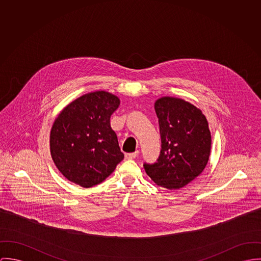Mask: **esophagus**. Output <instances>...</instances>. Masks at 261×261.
<instances>
[{
    "label": "esophagus",
    "mask_w": 261,
    "mask_h": 261,
    "mask_svg": "<svg viewBox=\"0 0 261 261\" xmlns=\"http://www.w3.org/2000/svg\"><path fill=\"white\" fill-rule=\"evenodd\" d=\"M138 154H139L138 151H136L134 153H126L125 154V158L126 159H135L138 156Z\"/></svg>",
    "instance_id": "obj_1"
}]
</instances>
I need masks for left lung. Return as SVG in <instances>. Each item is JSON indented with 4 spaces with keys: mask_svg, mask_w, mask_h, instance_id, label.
I'll return each instance as SVG.
<instances>
[{
    "mask_svg": "<svg viewBox=\"0 0 261 261\" xmlns=\"http://www.w3.org/2000/svg\"><path fill=\"white\" fill-rule=\"evenodd\" d=\"M161 151L155 163H144L148 176L159 186L180 189L200 175L210 155L211 134L202 112L178 98L155 102Z\"/></svg>",
    "mask_w": 261,
    "mask_h": 261,
    "instance_id": "left-lung-1",
    "label": "left lung"
}]
</instances>
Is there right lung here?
I'll list each match as a JSON object with an SVG mask.
<instances>
[{
  "label": "right lung",
  "instance_id": "right-lung-1",
  "mask_svg": "<svg viewBox=\"0 0 261 261\" xmlns=\"http://www.w3.org/2000/svg\"><path fill=\"white\" fill-rule=\"evenodd\" d=\"M120 101L105 91L92 92L70 103L55 120L50 149L59 171L68 180L89 188L104 181L124 154L110 117Z\"/></svg>",
  "mask_w": 261,
  "mask_h": 261
}]
</instances>
